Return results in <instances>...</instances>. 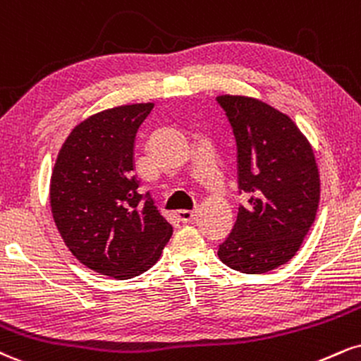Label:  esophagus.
<instances>
[{"mask_svg":"<svg viewBox=\"0 0 361 361\" xmlns=\"http://www.w3.org/2000/svg\"><path fill=\"white\" fill-rule=\"evenodd\" d=\"M197 214H198V210H178L176 212L178 219H180L183 224L193 222V220L197 219Z\"/></svg>","mask_w":361,"mask_h":361,"instance_id":"34e87169","label":"esophagus"}]
</instances>
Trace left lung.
<instances>
[{
  "mask_svg": "<svg viewBox=\"0 0 361 361\" xmlns=\"http://www.w3.org/2000/svg\"><path fill=\"white\" fill-rule=\"evenodd\" d=\"M237 141L238 190L249 200L219 247L225 266L264 274L289 262L319 205V171L310 141L289 116L244 95H219Z\"/></svg>",
  "mask_w": 361,
  "mask_h": 361,
  "instance_id": "8db88e82",
  "label": "left lung"
}]
</instances>
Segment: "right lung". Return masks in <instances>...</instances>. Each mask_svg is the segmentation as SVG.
<instances>
[{"label": "right lung", "instance_id": "obj_1", "mask_svg": "<svg viewBox=\"0 0 361 361\" xmlns=\"http://www.w3.org/2000/svg\"><path fill=\"white\" fill-rule=\"evenodd\" d=\"M154 104L97 112L65 139L51 171L50 207L65 245L114 279L153 267L173 233L149 193H137L134 141Z\"/></svg>", "mask_w": 361, "mask_h": 361}]
</instances>
